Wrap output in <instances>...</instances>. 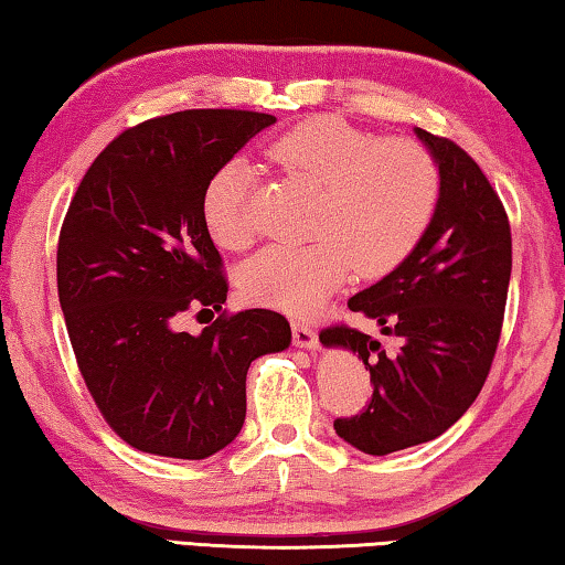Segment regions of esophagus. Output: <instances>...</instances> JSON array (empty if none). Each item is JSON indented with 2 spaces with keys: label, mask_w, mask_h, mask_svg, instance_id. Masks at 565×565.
<instances>
[{
  "label": "esophagus",
  "mask_w": 565,
  "mask_h": 565,
  "mask_svg": "<svg viewBox=\"0 0 565 565\" xmlns=\"http://www.w3.org/2000/svg\"><path fill=\"white\" fill-rule=\"evenodd\" d=\"M291 333H294V343L301 349H319V333L311 329L309 321L294 319L291 321Z\"/></svg>",
  "instance_id": "1"
}]
</instances>
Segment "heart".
<instances>
[{
    "label": "heart",
    "instance_id": "1",
    "mask_svg": "<svg viewBox=\"0 0 565 565\" xmlns=\"http://www.w3.org/2000/svg\"><path fill=\"white\" fill-rule=\"evenodd\" d=\"M284 174L319 186L306 244L266 246L238 271L248 301L286 313L319 311L349 279L398 269L431 226L441 199V169L416 139L379 137L339 117L303 119L271 141ZM252 169L226 161L209 177L202 216L214 242L246 248L256 238Z\"/></svg>",
    "mask_w": 565,
    "mask_h": 565
}]
</instances>
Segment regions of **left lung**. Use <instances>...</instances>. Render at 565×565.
Instances as JSON below:
<instances>
[{
  "mask_svg": "<svg viewBox=\"0 0 565 565\" xmlns=\"http://www.w3.org/2000/svg\"><path fill=\"white\" fill-rule=\"evenodd\" d=\"M441 169V199L424 242L349 309L401 339L386 353L369 333L331 323L327 347L366 363L374 394L337 434L369 456L434 441L461 418L489 379L511 281V224L481 167L456 141L416 129Z\"/></svg>",
  "mask_w": 565,
  "mask_h": 565,
  "instance_id": "obj_1",
  "label": "left lung"
}]
</instances>
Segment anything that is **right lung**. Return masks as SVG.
Returning a JSON list of instances; mask_svg holds the SVG:
<instances>
[{
  "instance_id": "obj_1",
  "label": "right lung",
  "mask_w": 565,
  "mask_h": 565,
  "mask_svg": "<svg viewBox=\"0 0 565 565\" xmlns=\"http://www.w3.org/2000/svg\"><path fill=\"white\" fill-rule=\"evenodd\" d=\"M276 117L186 109L124 129L76 186L56 246V291L76 366L131 448L199 461L242 431L246 371L291 343L286 317L228 313L222 254L202 216L209 177ZM218 310L194 338L184 312Z\"/></svg>"
}]
</instances>
